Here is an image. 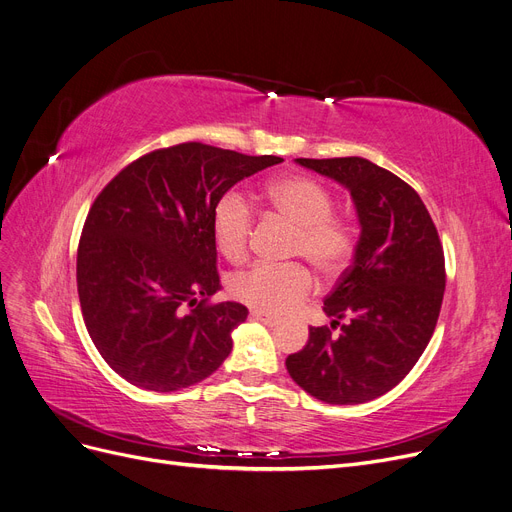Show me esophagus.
I'll use <instances>...</instances> for the list:
<instances>
[{"label": "esophagus", "mask_w": 512, "mask_h": 512, "mask_svg": "<svg viewBox=\"0 0 512 512\" xmlns=\"http://www.w3.org/2000/svg\"><path fill=\"white\" fill-rule=\"evenodd\" d=\"M250 315H252V319L262 321L264 325H269V327H273V325H277V323H279V319H277L275 315H271V313H264V311H252Z\"/></svg>", "instance_id": "esophagus-1"}]
</instances>
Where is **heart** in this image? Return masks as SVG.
<instances>
[{
  "label": "heart",
  "mask_w": 512,
  "mask_h": 512,
  "mask_svg": "<svg viewBox=\"0 0 512 512\" xmlns=\"http://www.w3.org/2000/svg\"><path fill=\"white\" fill-rule=\"evenodd\" d=\"M271 208L296 224L292 254L309 260L323 275H338L355 252L351 224L332 214L334 201L319 182L306 176H283L267 187ZM254 212L239 191H227L212 210V237L218 252L229 260H241L248 252ZM231 294L269 313L292 311L311 296L315 279L300 262H256L229 281Z\"/></svg>",
  "instance_id": "b5f03b06"
}]
</instances>
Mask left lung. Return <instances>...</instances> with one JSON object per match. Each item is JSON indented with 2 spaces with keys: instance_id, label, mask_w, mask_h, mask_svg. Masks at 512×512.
Returning a JSON list of instances; mask_svg holds the SVG:
<instances>
[{
  "instance_id": "8db88e82",
  "label": "left lung",
  "mask_w": 512,
  "mask_h": 512,
  "mask_svg": "<svg viewBox=\"0 0 512 512\" xmlns=\"http://www.w3.org/2000/svg\"><path fill=\"white\" fill-rule=\"evenodd\" d=\"M349 189L361 224L351 267L323 300L330 327H311L285 359L306 393L332 405L372 401L410 374L431 340L445 292V258L420 195L363 157L296 159ZM350 317L349 324L339 319Z\"/></svg>"
}]
</instances>
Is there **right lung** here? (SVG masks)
<instances>
[{
    "instance_id": "right-lung-1",
    "label": "right lung",
    "mask_w": 512,
    "mask_h": 512,
    "mask_svg": "<svg viewBox=\"0 0 512 512\" xmlns=\"http://www.w3.org/2000/svg\"><path fill=\"white\" fill-rule=\"evenodd\" d=\"M182 142L132 161L100 191L77 248L88 334L130 384L172 393L214 374L248 317L220 290L214 203L239 180L281 163Z\"/></svg>"
}]
</instances>
